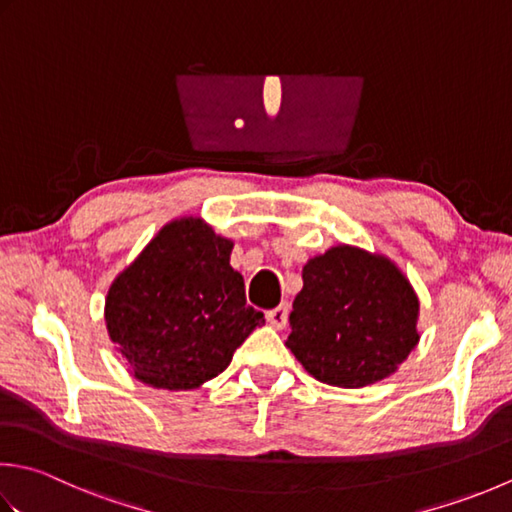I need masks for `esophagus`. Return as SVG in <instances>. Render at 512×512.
<instances>
[{"label": "esophagus", "mask_w": 512, "mask_h": 512, "mask_svg": "<svg viewBox=\"0 0 512 512\" xmlns=\"http://www.w3.org/2000/svg\"><path fill=\"white\" fill-rule=\"evenodd\" d=\"M266 319H268L270 326L277 328V330H282L286 326V322H288V304H279L277 308L268 310Z\"/></svg>", "instance_id": "1"}]
</instances>
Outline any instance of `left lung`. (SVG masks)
<instances>
[{
  "instance_id": "8db88e82",
  "label": "left lung",
  "mask_w": 512,
  "mask_h": 512,
  "mask_svg": "<svg viewBox=\"0 0 512 512\" xmlns=\"http://www.w3.org/2000/svg\"><path fill=\"white\" fill-rule=\"evenodd\" d=\"M302 279L286 346L319 382H382L417 346L419 299L390 259L333 246L308 259Z\"/></svg>"
}]
</instances>
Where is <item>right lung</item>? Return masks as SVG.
Returning <instances> with one entry per match:
<instances>
[{
	"label": "right lung",
	"mask_w": 512,
	"mask_h": 512,
	"mask_svg": "<svg viewBox=\"0 0 512 512\" xmlns=\"http://www.w3.org/2000/svg\"><path fill=\"white\" fill-rule=\"evenodd\" d=\"M230 239L182 217L150 239L106 295V328L135 379L190 390L228 368L264 313L246 306Z\"/></svg>",
	"instance_id": "add662e5"
}]
</instances>
